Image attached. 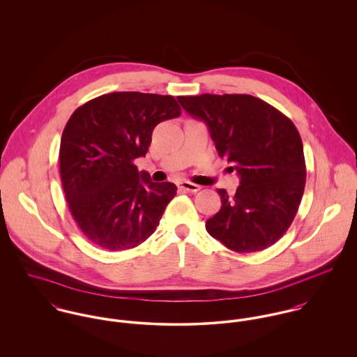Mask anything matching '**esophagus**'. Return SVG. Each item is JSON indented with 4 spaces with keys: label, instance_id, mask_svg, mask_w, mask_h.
Segmentation results:
<instances>
[{
    "label": "esophagus",
    "instance_id": "1",
    "mask_svg": "<svg viewBox=\"0 0 357 357\" xmlns=\"http://www.w3.org/2000/svg\"><path fill=\"white\" fill-rule=\"evenodd\" d=\"M178 188H181L184 191H190V192H198L201 190V185L194 184L191 181H181V183H178Z\"/></svg>",
    "mask_w": 357,
    "mask_h": 357
}]
</instances>
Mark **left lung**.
I'll list each match as a JSON object with an SVG mask.
<instances>
[{
    "label": "left lung",
    "instance_id": "1",
    "mask_svg": "<svg viewBox=\"0 0 357 357\" xmlns=\"http://www.w3.org/2000/svg\"><path fill=\"white\" fill-rule=\"evenodd\" d=\"M181 107L207 125L218 155L227 156L241 185L235 195L217 190L221 208L207 232L236 253L275 245L291 225L306 180L304 147L294 123L250 95L178 96Z\"/></svg>",
    "mask_w": 357,
    "mask_h": 357
}]
</instances>
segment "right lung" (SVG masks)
Masks as SVG:
<instances>
[{
  "instance_id": "add662e5",
  "label": "right lung",
  "mask_w": 357,
  "mask_h": 357,
  "mask_svg": "<svg viewBox=\"0 0 357 357\" xmlns=\"http://www.w3.org/2000/svg\"><path fill=\"white\" fill-rule=\"evenodd\" d=\"M181 115L173 96L114 92L78 107L60 142V177L71 215L96 246L118 252L147 241L174 198L173 183H153L135 159L153 128Z\"/></svg>"
}]
</instances>
